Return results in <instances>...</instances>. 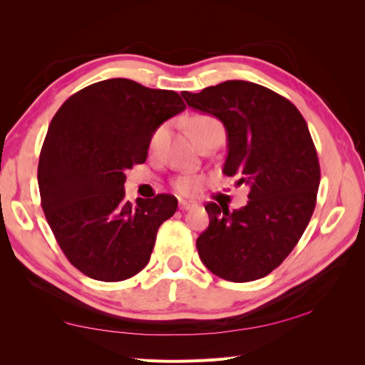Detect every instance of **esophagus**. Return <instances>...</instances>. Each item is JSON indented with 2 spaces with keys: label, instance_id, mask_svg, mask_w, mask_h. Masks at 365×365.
I'll return each instance as SVG.
<instances>
[{
  "label": "esophagus",
  "instance_id": "obj_1",
  "mask_svg": "<svg viewBox=\"0 0 365 365\" xmlns=\"http://www.w3.org/2000/svg\"><path fill=\"white\" fill-rule=\"evenodd\" d=\"M196 205V202H188V200H180V202H178V208H180V210H190V208H195Z\"/></svg>",
  "mask_w": 365,
  "mask_h": 365
}]
</instances>
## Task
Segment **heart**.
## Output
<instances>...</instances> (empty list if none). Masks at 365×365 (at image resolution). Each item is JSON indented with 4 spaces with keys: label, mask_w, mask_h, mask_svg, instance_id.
<instances>
[{
    "label": "heart",
    "mask_w": 365,
    "mask_h": 365,
    "mask_svg": "<svg viewBox=\"0 0 365 365\" xmlns=\"http://www.w3.org/2000/svg\"><path fill=\"white\" fill-rule=\"evenodd\" d=\"M208 125H221V123H220V120H216L215 118H212V115H208V114H196L190 119L191 135L195 133L196 130L208 127ZM163 135H165V128L163 127L153 131V135L150 138V149H155V147L160 144ZM199 187H200V180L195 177H182L175 182V188L178 192H180V195H191V192L196 191Z\"/></svg>",
    "instance_id": "b5f03b06"
}]
</instances>
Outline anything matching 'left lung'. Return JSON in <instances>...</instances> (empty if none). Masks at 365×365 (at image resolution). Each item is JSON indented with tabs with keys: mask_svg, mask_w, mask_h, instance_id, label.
Listing matches in <instances>:
<instances>
[{
	"mask_svg": "<svg viewBox=\"0 0 365 365\" xmlns=\"http://www.w3.org/2000/svg\"><path fill=\"white\" fill-rule=\"evenodd\" d=\"M182 97L224 123V174L250 188L238 210L205 205L210 224L196 240L199 257L230 282L265 277L297 246L317 204L320 163L307 123L290 100L251 81H224Z\"/></svg>",
	"mask_w": 365,
	"mask_h": 365,
	"instance_id": "1",
	"label": "left lung"
}]
</instances>
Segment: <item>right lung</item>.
<instances>
[{"instance_id": "obj_1", "label": "right lung", "mask_w": 365, "mask_h": 365, "mask_svg": "<svg viewBox=\"0 0 365 365\" xmlns=\"http://www.w3.org/2000/svg\"><path fill=\"white\" fill-rule=\"evenodd\" d=\"M187 105L174 91L127 78L91 84L68 97L46 131L37 168L45 218L83 274L119 282L150 260L158 227L177 199H125V170L147 158L150 138Z\"/></svg>"}]
</instances>
